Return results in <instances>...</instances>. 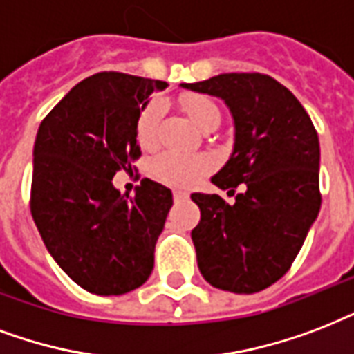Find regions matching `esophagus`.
<instances>
[{
	"mask_svg": "<svg viewBox=\"0 0 354 354\" xmlns=\"http://www.w3.org/2000/svg\"><path fill=\"white\" fill-rule=\"evenodd\" d=\"M188 194H186V192H183V190H174V199L175 201H185V199H188Z\"/></svg>",
	"mask_w": 354,
	"mask_h": 354,
	"instance_id": "obj_1",
	"label": "esophagus"
}]
</instances>
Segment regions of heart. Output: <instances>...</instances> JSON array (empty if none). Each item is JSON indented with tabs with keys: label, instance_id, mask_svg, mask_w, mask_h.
Segmentation results:
<instances>
[{
	"label": "heart",
	"instance_id": "obj_1",
	"mask_svg": "<svg viewBox=\"0 0 354 354\" xmlns=\"http://www.w3.org/2000/svg\"><path fill=\"white\" fill-rule=\"evenodd\" d=\"M183 109L199 129L214 122H220V109L214 101L203 95H188L183 100ZM160 103L153 101L142 111L136 123V138L146 149H151L158 142V123H160ZM212 162L205 155H183V153L164 151L151 160V174L158 180L169 186L188 188L210 171Z\"/></svg>",
	"mask_w": 354,
	"mask_h": 354
}]
</instances>
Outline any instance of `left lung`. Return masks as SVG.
<instances>
[{"mask_svg": "<svg viewBox=\"0 0 354 354\" xmlns=\"http://www.w3.org/2000/svg\"><path fill=\"white\" fill-rule=\"evenodd\" d=\"M183 88L225 101L234 147L212 177L243 192L229 205L218 194H192L201 220L192 231L205 281L234 294H254L281 279L316 221L319 140L297 97L270 75L221 73Z\"/></svg>", "mask_w": 354, "mask_h": 354, "instance_id": "8db88e82", "label": "left lung"}]
</instances>
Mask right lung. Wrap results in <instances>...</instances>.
Masks as SVG:
<instances>
[{
  "label": "right lung",
  "mask_w": 354,
  "mask_h": 354,
  "mask_svg": "<svg viewBox=\"0 0 354 354\" xmlns=\"http://www.w3.org/2000/svg\"><path fill=\"white\" fill-rule=\"evenodd\" d=\"M168 84L101 72L44 118L32 149L31 214L49 254L81 288L122 295L149 279L171 190L142 179L122 196L112 177L142 155L140 112Z\"/></svg>",
  "instance_id": "add662e5"
}]
</instances>
